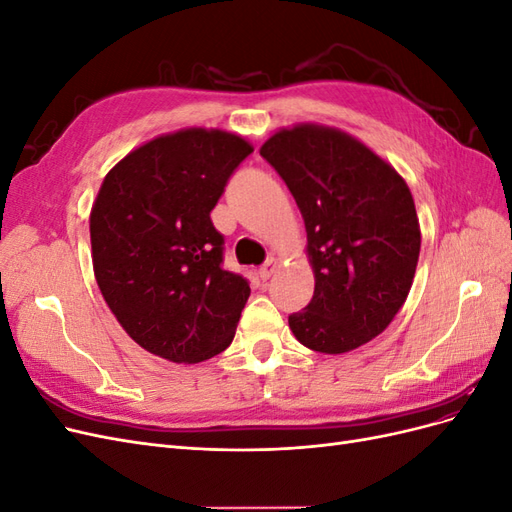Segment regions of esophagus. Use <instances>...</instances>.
Masks as SVG:
<instances>
[{
  "label": "esophagus",
  "mask_w": 512,
  "mask_h": 512,
  "mask_svg": "<svg viewBox=\"0 0 512 512\" xmlns=\"http://www.w3.org/2000/svg\"><path fill=\"white\" fill-rule=\"evenodd\" d=\"M275 269H277V258H269L265 265H262L260 269H258V275H260V280H269V277L275 273Z\"/></svg>",
  "instance_id": "obj_1"
}]
</instances>
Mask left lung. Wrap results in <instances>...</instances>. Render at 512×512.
Masks as SVG:
<instances>
[{
    "mask_svg": "<svg viewBox=\"0 0 512 512\" xmlns=\"http://www.w3.org/2000/svg\"><path fill=\"white\" fill-rule=\"evenodd\" d=\"M301 209L314 297L288 316L307 348L342 354L389 327L421 252L414 200L397 170L354 136L303 123L260 147Z\"/></svg>",
    "mask_w": 512,
    "mask_h": 512,
    "instance_id": "obj_1",
    "label": "left lung"
}]
</instances>
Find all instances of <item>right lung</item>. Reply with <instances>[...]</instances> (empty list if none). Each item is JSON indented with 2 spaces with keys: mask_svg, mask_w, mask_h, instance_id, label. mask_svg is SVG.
<instances>
[{
  "mask_svg": "<svg viewBox=\"0 0 512 512\" xmlns=\"http://www.w3.org/2000/svg\"><path fill=\"white\" fill-rule=\"evenodd\" d=\"M254 149L205 128L164 134L128 153L91 207V258L102 297L134 342L173 363L224 352L250 297L224 269L211 211Z\"/></svg>",
  "mask_w": 512,
  "mask_h": 512,
  "instance_id": "1",
  "label": "right lung"
}]
</instances>
